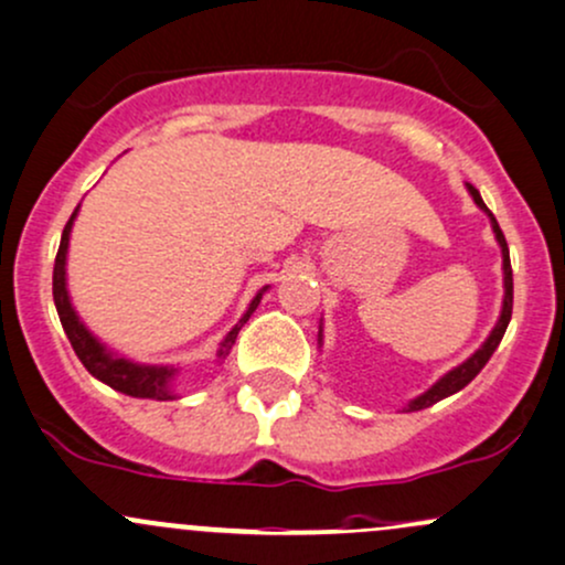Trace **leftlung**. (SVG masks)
<instances>
[{
	"mask_svg": "<svg viewBox=\"0 0 565 565\" xmlns=\"http://www.w3.org/2000/svg\"><path fill=\"white\" fill-rule=\"evenodd\" d=\"M468 192H471L473 203H477L479 207H482V211H487V216H490V222H492V230H495L498 243H501V252H503V287H507V295H503V311H501V319H498L495 330H492V332H490V338H487V341H484V347L479 349V352L473 354V358H468L466 362H462L460 367H455V371H449L447 376L441 379V382L433 384V387L427 390L425 395H419L417 401L408 403L406 412H419V408L433 406V403L444 401V397H447V395H455L457 390L466 387V384L471 382V379L477 376V373L482 371V367L487 365V360L492 358V352H495L498 343H501V338H503V332H507V328H509V319H512V306H514V278H512V263H509V246H507V237H503L501 227H498V222H495V216H492L490 207L484 205V200L479 198V192H477V189L471 186V183H468Z\"/></svg>",
	"mask_w": 565,
	"mask_h": 565,
	"instance_id": "obj_1",
	"label": "left lung"
}]
</instances>
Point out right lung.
<instances>
[{
    "mask_svg": "<svg viewBox=\"0 0 565 565\" xmlns=\"http://www.w3.org/2000/svg\"><path fill=\"white\" fill-rule=\"evenodd\" d=\"M75 213H78V211H75ZM75 213L70 216L67 227H64L62 243H58V252H56V265H53V302H56L58 319H62V328H64V332H67V338H70V343H73L75 354H78L83 367H86L92 376H97L99 382H105L113 390L124 392V395L148 397V401H173V392H170V379H173V373H175L173 367L135 365V362H129V360L110 358V354L105 352L103 347H99L97 338H94L92 332L83 328L81 319L75 317L73 306H70V298H67V284H64V259H67L70 227H73ZM259 298H263V292H259L257 298L252 300V308H248L246 317L241 319V324H235V328L230 330V335L224 338L222 349H218V358L230 354V349H233V343L237 338V330H241L243 322L252 317V311L257 308Z\"/></svg>",
    "mask_w": 565,
    "mask_h": 565,
    "instance_id": "right-lung-1",
    "label": "right lung"
}]
</instances>
